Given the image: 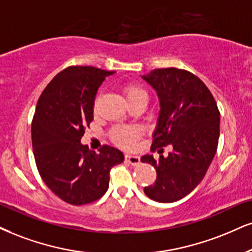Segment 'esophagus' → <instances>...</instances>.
Instances as JSON below:
<instances>
[{"mask_svg":"<svg viewBox=\"0 0 252 252\" xmlns=\"http://www.w3.org/2000/svg\"><path fill=\"white\" fill-rule=\"evenodd\" d=\"M125 160L132 166H138L140 163V158L138 155H132V154H126L125 155Z\"/></svg>","mask_w":252,"mask_h":252,"instance_id":"1","label":"esophagus"}]
</instances>
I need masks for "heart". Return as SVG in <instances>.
Returning <instances> with one entry per match:
<instances>
[{
	"instance_id": "heart-1",
	"label": "heart",
	"mask_w": 252,
	"mask_h": 252,
	"mask_svg": "<svg viewBox=\"0 0 252 252\" xmlns=\"http://www.w3.org/2000/svg\"><path fill=\"white\" fill-rule=\"evenodd\" d=\"M125 94L128 101L136 100V99H146L147 100V93L142 88L134 84H129L125 86ZM141 135V129L135 126H118L111 131L112 140L117 145L124 147H131L134 141Z\"/></svg>"
}]
</instances>
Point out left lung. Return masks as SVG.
I'll list each match as a JSON object with an SVG mask.
<instances>
[{"mask_svg":"<svg viewBox=\"0 0 252 252\" xmlns=\"http://www.w3.org/2000/svg\"><path fill=\"white\" fill-rule=\"evenodd\" d=\"M142 79L160 100L151 151L161 154L163 146L173 147L158 160L153 155L141 158L157 169L154 185L144 191L152 200L170 203L187 196L206 175L219 145L220 111L206 84L189 71L155 69Z\"/></svg>","mask_w":252,"mask_h":252,"instance_id":"8db88e82","label":"left lung"}]
</instances>
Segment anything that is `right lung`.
I'll list each match as a JSON object with an SVG mask.
<instances>
[{
	"label": "right lung",
	"instance_id": "right-lung-1",
	"mask_svg": "<svg viewBox=\"0 0 252 252\" xmlns=\"http://www.w3.org/2000/svg\"><path fill=\"white\" fill-rule=\"evenodd\" d=\"M112 73L69 66L55 76L37 101L31 124L37 169L51 191L73 206L99 200L108 188L111 168L124 161L117 148L105 145L95 153L80 142L93 120L98 88Z\"/></svg>",
	"mask_w": 252,
	"mask_h": 252
}]
</instances>
